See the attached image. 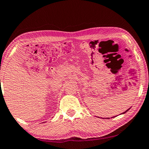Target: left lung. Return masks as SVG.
<instances>
[{
  "instance_id": "8db88e82",
  "label": "left lung",
  "mask_w": 149,
  "mask_h": 149,
  "mask_svg": "<svg viewBox=\"0 0 149 149\" xmlns=\"http://www.w3.org/2000/svg\"><path fill=\"white\" fill-rule=\"evenodd\" d=\"M130 108L129 109H127V111H125V112H124V113H122V114H124V113H126V112H127V111H128V110H130ZM108 118H107V119H108Z\"/></svg>"
}]
</instances>
